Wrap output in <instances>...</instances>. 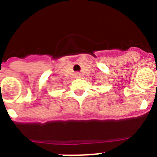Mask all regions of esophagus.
<instances>
[{"instance_id": "obj_1", "label": "esophagus", "mask_w": 157, "mask_h": 157, "mask_svg": "<svg viewBox=\"0 0 157 157\" xmlns=\"http://www.w3.org/2000/svg\"><path fill=\"white\" fill-rule=\"evenodd\" d=\"M75 76H76V78H80V77H81V74H80L79 72H76V74H75Z\"/></svg>"}]
</instances>
